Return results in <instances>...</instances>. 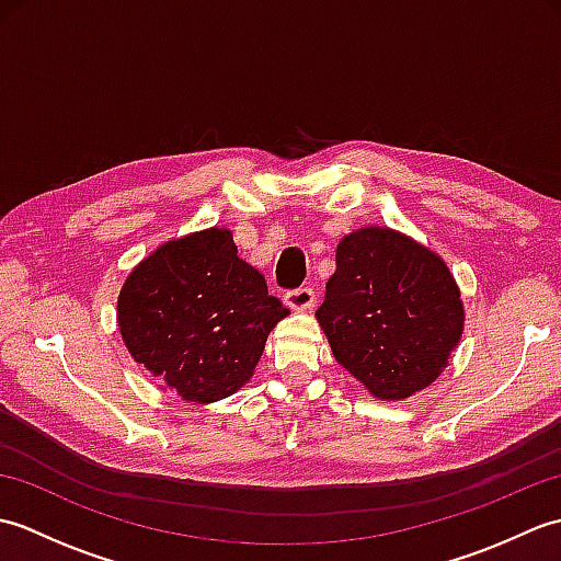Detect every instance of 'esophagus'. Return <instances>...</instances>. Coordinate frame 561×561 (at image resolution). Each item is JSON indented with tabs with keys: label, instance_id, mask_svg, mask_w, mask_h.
<instances>
[{
	"label": "esophagus",
	"instance_id": "1",
	"mask_svg": "<svg viewBox=\"0 0 561 561\" xmlns=\"http://www.w3.org/2000/svg\"><path fill=\"white\" fill-rule=\"evenodd\" d=\"M284 304L294 311H306V308H311L316 304V291L311 287H299V289H291L284 296Z\"/></svg>",
	"mask_w": 561,
	"mask_h": 561
}]
</instances>
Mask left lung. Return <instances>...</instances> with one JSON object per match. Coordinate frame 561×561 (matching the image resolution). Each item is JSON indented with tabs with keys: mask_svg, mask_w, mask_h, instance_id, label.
Returning <instances> with one entry per match:
<instances>
[{
	"mask_svg": "<svg viewBox=\"0 0 561 561\" xmlns=\"http://www.w3.org/2000/svg\"><path fill=\"white\" fill-rule=\"evenodd\" d=\"M316 316L335 359L383 400L432 383L462 332L460 291L444 260L378 226L342 238Z\"/></svg>",
	"mask_w": 561,
	"mask_h": 561,
	"instance_id": "8db88e82",
	"label": "left lung"
}]
</instances>
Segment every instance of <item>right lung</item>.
Segmentation results:
<instances>
[{
  "mask_svg": "<svg viewBox=\"0 0 561 561\" xmlns=\"http://www.w3.org/2000/svg\"><path fill=\"white\" fill-rule=\"evenodd\" d=\"M289 311L238 257L231 231L163 243L129 274L117 325L137 364L190 402L231 396L253 376L270 330Z\"/></svg>",
  "mask_w": 561,
  "mask_h": 561,
  "instance_id": "add662e5",
  "label": "right lung"
}]
</instances>
